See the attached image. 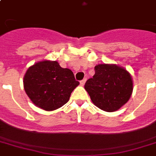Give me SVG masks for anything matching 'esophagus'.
Wrapping results in <instances>:
<instances>
[{
	"label": "esophagus",
	"mask_w": 156,
	"mask_h": 156,
	"mask_svg": "<svg viewBox=\"0 0 156 156\" xmlns=\"http://www.w3.org/2000/svg\"><path fill=\"white\" fill-rule=\"evenodd\" d=\"M86 82H87V78H84L83 80H82L80 82V85L81 86H84V85H85Z\"/></svg>",
	"instance_id": "1"
}]
</instances>
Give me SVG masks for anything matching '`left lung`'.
Here are the masks:
<instances>
[{
  "label": "left lung",
  "instance_id": "1",
  "mask_svg": "<svg viewBox=\"0 0 156 156\" xmlns=\"http://www.w3.org/2000/svg\"><path fill=\"white\" fill-rule=\"evenodd\" d=\"M95 75L84 87L95 106L105 112L117 111L128 102L133 93L132 76L115 64L95 66Z\"/></svg>",
  "mask_w": 156,
  "mask_h": 156
}]
</instances>
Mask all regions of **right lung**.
Segmentation results:
<instances>
[{"label": "right lung", "mask_w": 156, "mask_h": 156, "mask_svg": "<svg viewBox=\"0 0 156 156\" xmlns=\"http://www.w3.org/2000/svg\"><path fill=\"white\" fill-rule=\"evenodd\" d=\"M78 85L70 69L61 68L57 61L49 60L30 66L23 78L29 99L45 111H53L66 104Z\"/></svg>", "instance_id": "1"}]
</instances>
